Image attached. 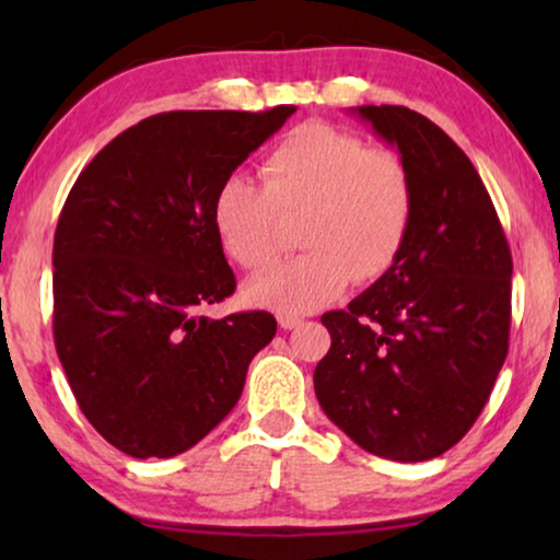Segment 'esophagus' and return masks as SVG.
<instances>
[{"instance_id": "obj_1", "label": "esophagus", "mask_w": 560, "mask_h": 560, "mask_svg": "<svg viewBox=\"0 0 560 560\" xmlns=\"http://www.w3.org/2000/svg\"><path fill=\"white\" fill-rule=\"evenodd\" d=\"M278 324H280V328H285V331H293V328L303 326V318L301 316H290V313H280Z\"/></svg>"}]
</instances>
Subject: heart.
<instances>
[{
    "instance_id": "obj_1",
    "label": "heart",
    "mask_w": 560,
    "mask_h": 560,
    "mask_svg": "<svg viewBox=\"0 0 560 560\" xmlns=\"http://www.w3.org/2000/svg\"><path fill=\"white\" fill-rule=\"evenodd\" d=\"M416 188L408 165L362 137L311 121L262 163V186L226 175L213 190L211 226L229 257L259 272L280 255V213H301L308 252L252 280L247 295L282 313L320 308L347 288L385 275L408 240Z\"/></svg>"
}]
</instances>
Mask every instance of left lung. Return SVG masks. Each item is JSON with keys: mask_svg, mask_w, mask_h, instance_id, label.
Returning a JSON list of instances; mask_svg holds the SVG:
<instances>
[{"mask_svg": "<svg viewBox=\"0 0 560 560\" xmlns=\"http://www.w3.org/2000/svg\"><path fill=\"white\" fill-rule=\"evenodd\" d=\"M351 114L400 152L416 209L393 267L320 316L331 349L313 385L357 446L428 462L464 439L508 357L512 255L477 167L439 125L408 106Z\"/></svg>", "mask_w": 560, "mask_h": 560, "instance_id": "left-lung-1", "label": "left lung"}]
</instances>
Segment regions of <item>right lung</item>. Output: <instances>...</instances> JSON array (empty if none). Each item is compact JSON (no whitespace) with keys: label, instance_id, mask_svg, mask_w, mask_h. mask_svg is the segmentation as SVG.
<instances>
[{"label":"right lung","instance_id":"add662e5","mask_svg":"<svg viewBox=\"0 0 560 560\" xmlns=\"http://www.w3.org/2000/svg\"><path fill=\"white\" fill-rule=\"evenodd\" d=\"M270 112H163L114 137L68 194L52 242V336L89 423L135 458L196 446L278 331L267 311L201 316L236 278L213 190L285 125Z\"/></svg>","mask_w":560,"mask_h":560}]
</instances>
